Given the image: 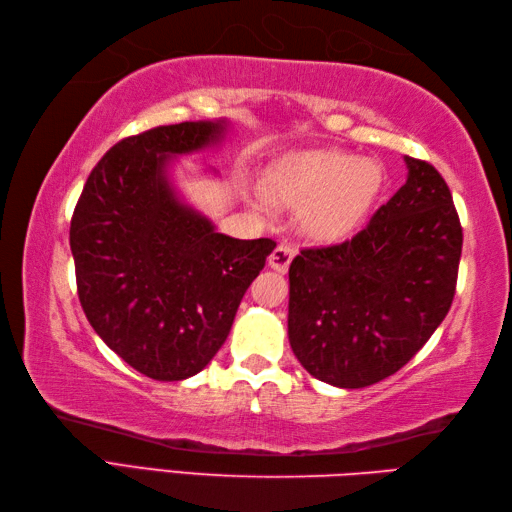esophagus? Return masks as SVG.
<instances>
[{
	"label": "esophagus",
	"instance_id": "esophagus-1",
	"mask_svg": "<svg viewBox=\"0 0 512 512\" xmlns=\"http://www.w3.org/2000/svg\"><path fill=\"white\" fill-rule=\"evenodd\" d=\"M292 257H295V248H290V246H286V244H279V246L273 250V253H270L268 266L273 268V270H277V273H286L290 262H292Z\"/></svg>",
	"mask_w": 512,
	"mask_h": 512
}]
</instances>
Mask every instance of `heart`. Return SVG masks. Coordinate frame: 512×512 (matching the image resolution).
Wrapping results in <instances>:
<instances>
[{"instance_id": "heart-1", "label": "heart", "mask_w": 512, "mask_h": 512, "mask_svg": "<svg viewBox=\"0 0 512 512\" xmlns=\"http://www.w3.org/2000/svg\"><path fill=\"white\" fill-rule=\"evenodd\" d=\"M383 169L376 160L345 151H303L281 162L270 178L273 200L303 209V231L319 242H341L363 224L372 209ZM259 204H266L257 195Z\"/></svg>"}]
</instances>
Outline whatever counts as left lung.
<instances>
[{"instance_id": "8db88e82", "label": "left lung", "mask_w": 512, "mask_h": 512, "mask_svg": "<svg viewBox=\"0 0 512 512\" xmlns=\"http://www.w3.org/2000/svg\"><path fill=\"white\" fill-rule=\"evenodd\" d=\"M407 182L352 239L292 259L288 339L299 363L341 389L407 365L447 317L462 255L451 191L405 156Z\"/></svg>"}]
</instances>
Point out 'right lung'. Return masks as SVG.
Instances as JSON below:
<instances>
[{"label":"right lung","instance_id":"add662e5","mask_svg":"<svg viewBox=\"0 0 512 512\" xmlns=\"http://www.w3.org/2000/svg\"><path fill=\"white\" fill-rule=\"evenodd\" d=\"M226 132L220 118L121 140L92 169L72 215L85 317L127 365L165 383L211 363L277 246L217 233L176 187L180 158L222 145Z\"/></svg>","mask_w":512,"mask_h":512}]
</instances>
